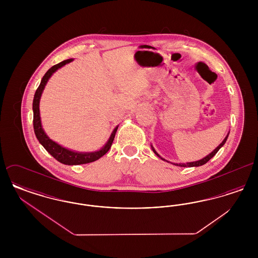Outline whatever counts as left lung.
Wrapping results in <instances>:
<instances>
[{
	"label": "left lung",
	"instance_id": "obj_1",
	"mask_svg": "<svg viewBox=\"0 0 258 258\" xmlns=\"http://www.w3.org/2000/svg\"><path fill=\"white\" fill-rule=\"evenodd\" d=\"M228 135H229V132H228V134L227 135L225 136V138L222 140V142H221V144L218 146V147L216 148L212 153H210L208 156H206L205 158H203V159H201V160H197V161H190V162H185V163H183V162H179V163H175V162H171V161H168V160H165V159H163V158H161L160 155L157 153V151L155 150V148L153 147L152 145H151V147H152V150H153V152L160 158L161 160H164V161H167V162H170L171 164L173 165H176V166H180V167H197V166H201V165H203V164H205L206 162H208L209 160H211L218 152H219V150L221 149L224 144H225V142H226V140H227V137H228Z\"/></svg>",
	"mask_w": 258,
	"mask_h": 258
}]
</instances>
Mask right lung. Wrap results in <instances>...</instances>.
Segmentation results:
<instances>
[{"instance_id": "add662e5", "label": "right lung", "mask_w": 258, "mask_h": 258, "mask_svg": "<svg viewBox=\"0 0 258 258\" xmlns=\"http://www.w3.org/2000/svg\"><path fill=\"white\" fill-rule=\"evenodd\" d=\"M73 61H74V59H68V60H64V61L53 66L52 68H50L49 70L46 72V74H44V76L42 77V79L40 81V84H39V86L36 91L34 100H33V112H34L33 122H34L35 135L37 136L38 142L44 147V149L49 153L53 158H55L56 160L60 161L62 164H67V165L85 164V163H90V162H93V161H96L98 159H100L102 156H104L109 151L111 145L113 143L115 135H116V132H117L118 126H119V125H117L113 130L110 137L107 140V142L105 143V145L101 148L100 150L95 151V152H76V151L70 150L68 148L62 147L57 142L53 141L49 136L45 134L44 130L42 128L41 120H40V113H39V101H40L42 92H43L46 83L48 82L50 77L53 75V74L56 73L59 69H61V67H63L64 64Z\"/></svg>"}]
</instances>
